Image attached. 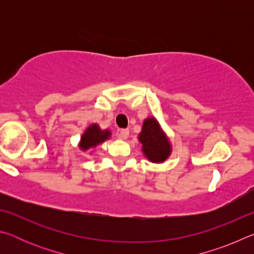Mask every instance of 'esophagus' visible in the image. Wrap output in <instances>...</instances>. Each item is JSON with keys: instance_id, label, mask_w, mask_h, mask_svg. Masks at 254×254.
<instances>
[{"instance_id": "obj_1", "label": "esophagus", "mask_w": 254, "mask_h": 254, "mask_svg": "<svg viewBox=\"0 0 254 254\" xmlns=\"http://www.w3.org/2000/svg\"><path fill=\"white\" fill-rule=\"evenodd\" d=\"M128 134H130V131H128L127 128H122V130H120L119 132V137L122 140H127L128 137Z\"/></svg>"}]
</instances>
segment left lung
Returning a JSON list of instances; mask_svg holds the SVG:
<instances>
[{"mask_svg":"<svg viewBox=\"0 0 254 254\" xmlns=\"http://www.w3.org/2000/svg\"><path fill=\"white\" fill-rule=\"evenodd\" d=\"M139 140L142 143V151L150 161L161 162L168 158L169 142L154 119H147L143 122Z\"/></svg>","mask_w":254,"mask_h":254,"instance_id":"8db88e82","label":"left lung"}]
</instances>
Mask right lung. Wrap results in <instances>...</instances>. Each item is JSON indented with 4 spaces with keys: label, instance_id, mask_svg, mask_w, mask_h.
Listing matches in <instances>:
<instances>
[{
    "label": "right lung",
    "instance_id": "add662e5",
    "mask_svg": "<svg viewBox=\"0 0 254 254\" xmlns=\"http://www.w3.org/2000/svg\"><path fill=\"white\" fill-rule=\"evenodd\" d=\"M110 131L101 130L97 124H93L89 127L86 132L81 136V141L79 147L83 150H87L92 147H95L98 143L104 142L106 139H109Z\"/></svg>",
    "mask_w": 254,
    "mask_h": 254
}]
</instances>
